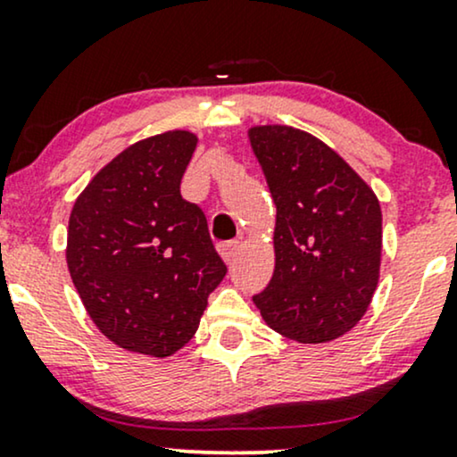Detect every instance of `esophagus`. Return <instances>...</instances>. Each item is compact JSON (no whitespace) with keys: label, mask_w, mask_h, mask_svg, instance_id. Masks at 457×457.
I'll return each mask as SVG.
<instances>
[{"label":"esophagus","mask_w":457,"mask_h":457,"mask_svg":"<svg viewBox=\"0 0 457 457\" xmlns=\"http://www.w3.org/2000/svg\"><path fill=\"white\" fill-rule=\"evenodd\" d=\"M238 243H234V240H229V243H223L221 246H219V251H221V258L225 260V264H232L236 253H238Z\"/></svg>","instance_id":"34e87169"}]
</instances>
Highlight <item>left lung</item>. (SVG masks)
Listing matches in <instances>:
<instances>
[{
	"label": "left lung",
	"mask_w": 457,
	"mask_h": 457,
	"mask_svg": "<svg viewBox=\"0 0 457 457\" xmlns=\"http://www.w3.org/2000/svg\"><path fill=\"white\" fill-rule=\"evenodd\" d=\"M249 141L277 206L275 272L253 303L270 328L301 344L342 337L378 286V197L305 130L253 127Z\"/></svg>",
	"instance_id": "1"
}]
</instances>
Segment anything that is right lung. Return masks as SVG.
<instances>
[{"label": "right lung", "mask_w": 457, "mask_h": 457, "mask_svg": "<svg viewBox=\"0 0 457 457\" xmlns=\"http://www.w3.org/2000/svg\"><path fill=\"white\" fill-rule=\"evenodd\" d=\"M195 145L188 130L141 139L107 162L72 206V283L104 337L130 353L162 359L180 350L228 272L206 214L180 195Z\"/></svg>", "instance_id": "right-lung-1"}]
</instances>
